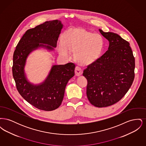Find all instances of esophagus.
Segmentation results:
<instances>
[{
	"mask_svg": "<svg viewBox=\"0 0 146 146\" xmlns=\"http://www.w3.org/2000/svg\"><path fill=\"white\" fill-rule=\"evenodd\" d=\"M83 73V70L80 67L78 66H76V70H75V73L76 76H80Z\"/></svg>",
	"mask_w": 146,
	"mask_h": 146,
	"instance_id": "1",
	"label": "esophagus"
}]
</instances>
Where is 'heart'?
<instances>
[{"instance_id":"obj_1","label":"heart","mask_w":146,"mask_h":146,"mask_svg":"<svg viewBox=\"0 0 146 146\" xmlns=\"http://www.w3.org/2000/svg\"><path fill=\"white\" fill-rule=\"evenodd\" d=\"M104 41L99 34L92 33L84 29L74 28L64 36V42L58 45L59 54L65 58H70L72 52L79 63L90 64L96 61L103 50Z\"/></svg>"}]
</instances>
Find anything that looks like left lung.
I'll list each match as a JSON object with an SVG mask.
<instances>
[{
	"label": "left lung",
	"mask_w": 146,
	"mask_h": 146,
	"mask_svg": "<svg viewBox=\"0 0 146 146\" xmlns=\"http://www.w3.org/2000/svg\"><path fill=\"white\" fill-rule=\"evenodd\" d=\"M100 33L110 42L108 50L84 70L86 95L91 104L106 107L125 96L135 78V57L128 42L112 32Z\"/></svg>",
	"instance_id": "8db88e82"
}]
</instances>
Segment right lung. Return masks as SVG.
<instances>
[{"label": "right lung", "mask_w": 146, "mask_h": 146, "mask_svg": "<svg viewBox=\"0 0 146 146\" xmlns=\"http://www.w3.org/2000/svg\"><path fill=\"white\" fill-rule=\"evenodd\" d=\"M62 27L61 22L56 20L28 29L18 42L13 55V75L17 90L29 104L45 111L55 110L62 104L66 85L74 76L76 65L73 63L54 65L45 80L39 85L28 82L24 68L27 56L34 50L41 47L53 50L56 47Z\"/></svg>", "instance_id": "add662e5"}]
</instances>
